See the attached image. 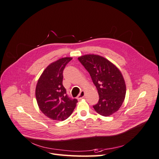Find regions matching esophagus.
Returning <instances> with one entry per match:
<instances>
[{
  "mask_svg": "<svg viewBox=\"0 0 159 159\" xmlns=\"http://www.w3.org/2000/svg\"><path fill=\"white\" fill-rule=\"evenodd\" d=\"M84 97H85V91H81V92H80V93L78 95L77 99H83Z\"/></svg>",
  "mask_w": 159,
  "mask_h": 159,
  "instance_id": "1",
  "label": "esophagus"
}]
</instances>
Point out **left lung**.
<instances>
[{"label":"left lung","instance_id":"1","mask_svg":"<svg viewBox=\"0 0 159 159\" xmlns=\"http://www.w3.org/2000/svg\"><path fill=\"white\" fill-rule=\"evenodd\" d=\"M78 60L89 73L98 91L99 102L93 106L95 111L105 117L117 112L126 94V85L121 71L99 55L86 54Z\"/></svg>","mask_w":159,"mask_h":159}]
</instances>
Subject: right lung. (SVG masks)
<instances>
[{"mask_svg":"<svg viewBox=\"0 0 159 159\" xmlns=\"http://www.w3.org/2000/svg\"><path fill=\"white\" fill-rule=\"evenodd\" d=\"M71 57H62L51 63L42 72L36 87V98L41 111L48 118L64 121L74 110L78 100L66 94L62 84L63 71Z\"/></svg>","mask_w":159,"mask_h":159,"instance_id":"obj_1","label":"right lung"}]
</instances>
